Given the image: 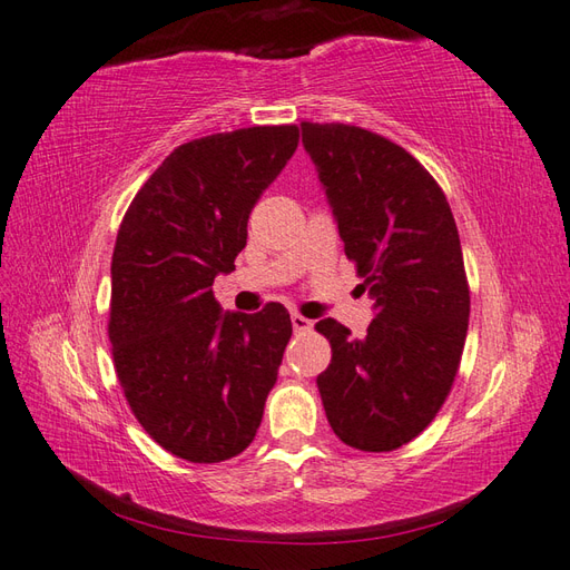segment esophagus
<instances>
[{"label": "esophagus", "mask_w": 570, "mask_h": 570, "mask_svg": "<svg viewBox=\"0 0 570 570\" xmlns=\"http://www.w3.org/2000/svg\"><path fill=\"white\" fill-rule=\"evenodd\" d=\"M291 325H294L296 333H308V330L313 327L308 317H303L301 313H291Z\"/></svg>", "instance_id": "obj_1"}]
</instances>
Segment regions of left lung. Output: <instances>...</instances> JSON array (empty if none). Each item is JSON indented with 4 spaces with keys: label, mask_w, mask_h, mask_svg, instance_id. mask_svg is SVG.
I'll return each instance as SVG.
<instances>
[{
    "label": "left lung",
    "mask_w": 570,
    "mask_h": 570,
    "mask_svg": "<svg viewBox=\"0 0 570 570\" xmlns=\"http://www.w3.org/2000/svg\"><path fill=\"white\" fill-rule=\"evenodd\" d=\"M345 255L376 317L354 340L315 323L333 360L317 376L330 428L362 452H393L440 413L469 330V282L446 196L401 145L345 124L303 121Z\"/></svg>",
    "instance_id": "8db88e82"
}]
</instances>
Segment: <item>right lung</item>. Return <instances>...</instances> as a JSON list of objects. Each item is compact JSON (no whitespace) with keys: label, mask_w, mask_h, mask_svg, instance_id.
<instances>
[{"label":"right lung","mask_w":570,"mask_h":570,"mask_svg":"<svg viewBox=\"0 0 570 570\" xmlns=\"http://www.w3.org/2000/svg\"><path fill=\"white\" fill-rule=\"evenodd\" d=\"M298 148V126H253L171 150L130 202L111 257L109 340L126 401L169 454L216 464L255 440L291 340L282 303L223 313L247 218Z\"/></svg>","instance_id":"1"}]
</instances>
